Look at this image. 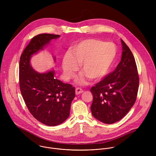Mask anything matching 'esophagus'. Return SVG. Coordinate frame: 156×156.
I'll return each instance as SVG.
<instances>
[{
	"label": "esophagus",
	"instance_id": "obj_1",
	"mask_svg": "<svg viewBox=\"0 0 156 156\" xmlns=\"http://www.w3.org/2000/svg\"><path fill=\"white\" fill-rule=\"evenodd\" d=\"M83 92V90H82V89L79 88V87L76 88V90H75V93H76V95H78V94H80L82 93Z\"/></svg>",
	"mask_w": 156,
	"mask_h": 156
}]
</instances>
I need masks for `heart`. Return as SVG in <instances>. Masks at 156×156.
<instances>
[{
  "label": "heart",
  "mask_w": 156,
  "mask_h": 156,
  "mask_svg": "<svg viewBox=\"0 0 156 156\" xmlns=\"http://www.w3.org/2000/svg\"><path fill=\"white\" fill-rule=\"evenodd\" d=\"M117 49L112 42L96 39H87L78 42L66 54L62 60V69L66 78L75 77L81 64V71L90 80L96 81L104 77L112 66ZM80 84L86 83L83 76L78 80Z\"/></svg>",
  "instance_id": "obj_1"
}]
</instances>
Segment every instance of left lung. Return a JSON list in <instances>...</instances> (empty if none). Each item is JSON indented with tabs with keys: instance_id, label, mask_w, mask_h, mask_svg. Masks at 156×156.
Segmentation results:
<instances>
[{
	"instance_id": "obj_1",
	"label": "left lung",
	"mask_w": 156,
	"mask_h": 156,
	"mask_svg": "<svg viewBox=\"0 0 156 156\" xmlns=\"http://www.w3.org/2000/svg\"><path fill=\"white\" fill-rule=\"evenodd\" d=\"M121 60L115 70L93 86L91 110L99 121L112 124L123 118L134 105L138 91L139 76L135 59L121 39Z\"/></svg>"
}]
</instances>
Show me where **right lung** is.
<instances>
[{
    "instance_id": "1",
    "label": "right lung",
    "mask_w": 156,
    "mask_h": 156,
    "mask_svg": "<svg viewBox=\"0 0 156 156\" xmlns=\"http://www.w3.org/2000/svg\"><path fill=\"white\" fill-rule=\"evenodd\" d=\"M59 37L52 34L34 36L22 53L19 65L20 88L27 107L36 120L51 126L62 123L69 117L71 103L75 97V87L56 79L54 70L36 72L30 61L34 54ZM53 58L55 61V57Z\"/></svg>"
}]
</instances>
